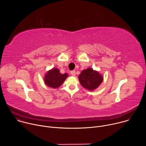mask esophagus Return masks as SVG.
Wrapping results in <instances>:
<instances>
[{
    "label": "esophagus",
    "instance_id": "1",
    "mask_svg": "<svg viewBox=\"0 0 146 146\" xmlns=\"http://www.w3.org/2000/svg\"><path fill=\"white\" fill-rule=\"evenodd\" d=\"M70 74H72V76H75L76 75V71L75 70H72L70 72Z\"/></svg>",
    "mask_w": 146,
    "mask_h": 146
}]
</instances>
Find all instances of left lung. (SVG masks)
Segmentation results:
<instances>
[{"label": "left lung", "instance_id": "8db88e82", "mask_svg": "<svg viewBox=\"0 0 146 146\" xmlns=\"http://www.w3.org/2000/svg\"><path fill=\"white\" fill-rule=\"evenodd\" d=\"M81 85L89 91L96 90L103 81V76L96 70L89 68L83 70L78 76Z\"/></svg>", "mask_w": 146, "mask_h": 146}]
</instances>
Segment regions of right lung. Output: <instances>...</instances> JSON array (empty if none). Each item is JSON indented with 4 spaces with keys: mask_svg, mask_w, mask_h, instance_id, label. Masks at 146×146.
I'll use <instances>...</instances> for the list:
<instances>
[{
    "mask_svg": "<svg viewBox=\"0 0 146 146\" xmlns=\"http://www.w3.org/2000/svg\"><path fill=\"white\" fill-rule=\"evenodd\" d=\"M68 77V73L61 74L58 69L53 68L46 73L44 81L45 84L48 87L57 88L63 84Z\"/></svg>",
    "mask_w": 146,
    "mask_h": 146,
    "instance_id": "1",
    "label": "right lung"
}]
</instances>
